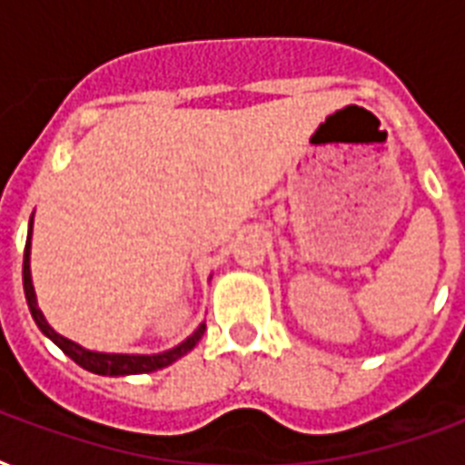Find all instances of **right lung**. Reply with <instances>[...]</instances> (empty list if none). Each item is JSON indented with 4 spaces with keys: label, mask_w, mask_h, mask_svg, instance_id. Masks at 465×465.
Here are the masks:
<instances>
[{
    "label": "right lung",
    "mask_w": 465,
    "mask_h": 465,
    "mask_svg": "<svg viewBox=\"0 0 465 465\" xmlns=\"http://www.w3.org/2000/svg\"><path fill=\"white\" fill-rule=\"evenodd\" d=\"M31 232H33V217L28 222V239H25V251H24V292L25 302H28V309H31L33 321L38 323V328L45 332L47 338L53 340L54 345L60 347L62 352L72 357V360L84 367L86 371H94V374L101 376H127V374H149V371H156V369H163L168 364H173L175 360H181L183 354H188L193 347L200 342V338L204 335V323L197 325V331L185 338L181 345H175L173 350H166L161 354H108V352H91V350H84L82 345H76L72 340L62 338L60 332H54L50 328V323L43 316V311L38 309V302H35V290H33L31 280Z\"/></svg>",
    "instance_id": "add662e5"
}]
</instances>
